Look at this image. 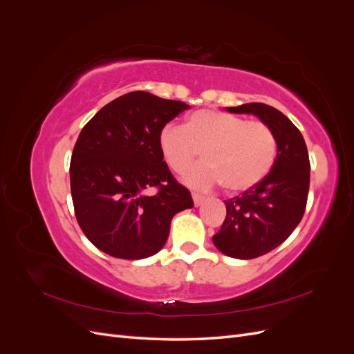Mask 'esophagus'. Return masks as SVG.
Wrapping results in <instances>:
<instances>
[{"mask_svg": "<svg viewBox=\"0 0 354 354\" xmlns=\"http://www.w3.org/2000/svg\"><path fill=\"white\" fill-rule=\"evenodd\" d=\"M192 198H194V203H195V207H199V205H202L203 201H205V198H203V196H202V195H199V194H194V195H192Z\"/></svg>", "mask_w": 354, "mask_h": 354, "instance_id": "obj_1", "label": "esophagus"}]
</instances>
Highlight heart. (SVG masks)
I'll list each match as a JSON object with an SVG mask.
<instances>
[{"label": "heart", "mask_w": 354, "mask_h": 354, "mask_svg": "<svg viewBox=\"0 0 354 354\" xmlns=\"http://www.w3.org/2000/svg\"><path fill=\"white\" fill-rule=\"evenodd\" d=\"M159 146L176 173L185 171L202 151L205 160L190 168L183 180L196 189L223 183L232 194L261 183L276 159V140L269 125L212 109L192 113L186 125H164Z\"/></svg>", "instance_id": "heart-1"}]
</instances>
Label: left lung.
I'll return each instance as SVG.
<instances>
[{
  "label": "left lung",
  "instance_id": "left-lung-1",
  "mask_svg": "<svg viewBox=\"0 0 354 354\" xmlns=\"http://www.w3.org/2000/svg\"><path fill=\"white\" fill-rule=\"evenodd\" d=\"M226 111L259 118L269 125L277 146L269 176L242 196L224 201L226 220L212 236L224 255L251 260L279 246L301 221L310 185L308 153L298 128L273 106L246 103Z\"/></svg>",
  "mask_w": 354,
  "mask_h": 354
}]
</instances>
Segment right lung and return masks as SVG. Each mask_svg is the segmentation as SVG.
I'll list each match as a JSON object with an SVG mask.
<instances>
[{"label":"right lung","instance_id":"add662e5","mask_svg":"<svg viewBox=\"0 0 354 354\" xmlns=\"http://www.w3.org/2000/svg\"><path fill=\"white\" fill-rule=\"evenodd\" d=\"M189 108L133 91L82 128L71 159V194L80 227L95 248L122 260L147 259L162 250L176 214L194 207L159 146L164 125Z\"/></svg>","mask_w":354,"mask_h":354}]
</instances>
